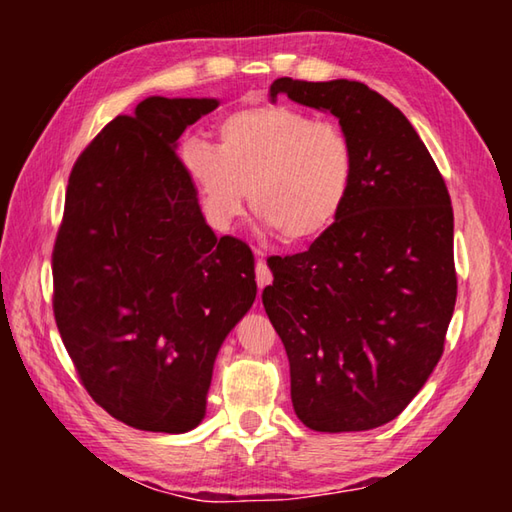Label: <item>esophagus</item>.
Listing matches in <instances>:
<instances>
[{
    "instance_id": "34e87169",
    "label": "esophagus",
    "mask_w": 512,
    "mask_h": 512,
    "mask_svg": "<svg viewBox=\"0 0 512 512\" xmlns=\"http://www.w3.org/2000/svg\"><path fill=\"white\" fill-rule=\"evenodd\" d=\"M255 280H257L259 293H262V289L268 287V284L273 282V275H271V271H268V266H266L264 259H259L257 266H255Z\"/></svg>"
}]
</instances>
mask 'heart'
<instances>
[{
  "label": "heart",
  "mask_w": 512,
  "mask_h": 512,
  "mask_svg": "<svg viewBox=\"0 0 512 512\" xmlns=\"http://www.w3.org/2000/svg\"><path fill=\"white\" fill-rule=\"evenodd\" d=\"M180 164L216 230L250 205L289 241L316 239L348 203L354 153L339 126L289 106L237 110L219 124V149L187 140Z\"/></svg>",
  "instance_id": "heart-1"
}]
</instances>
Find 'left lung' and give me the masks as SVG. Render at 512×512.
<instances>
[{
  "label": "left lung",
  "mask_w": 512,
  "mask_h": 512,
  "mask_svg": "<svg viewBox=\"0 0 512 512\" xmlns=\"http://www.w3.org/2000/svg\"><path fill=\"white\" fill-rule=\"evenodd\" d=\"M280 94L339 119L354 180L309 250L268 259L262 302L300 422L368 431L409 406L443 354L456 305L452 201L411 121L368 85L277 79L268 101Z\"/></svg>",
  "instance_id": "1"
}]
</instances>
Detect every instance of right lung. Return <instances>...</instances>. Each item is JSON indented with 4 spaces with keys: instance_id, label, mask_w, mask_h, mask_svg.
Segmentation results:
<instances>
[{
    "instance_id": "right-lung-1",
    "label": "right lung",
    "mask_w": 512,
    "mask_h": 512,
    "mask_svg": "<svg viewBox=\"0 0 512 512\" xmlns=\"http://www.w3.org/2000/svg\"><path fill=\"white\" fill-rule=\"evenodd\" d=\"M219 99L146 97L76 160L54 246L58 332L92 400L128 427L203 422L216 354L257 296L244 241L216 237L176 158Z\"/></svg>"
}]
</instances>
